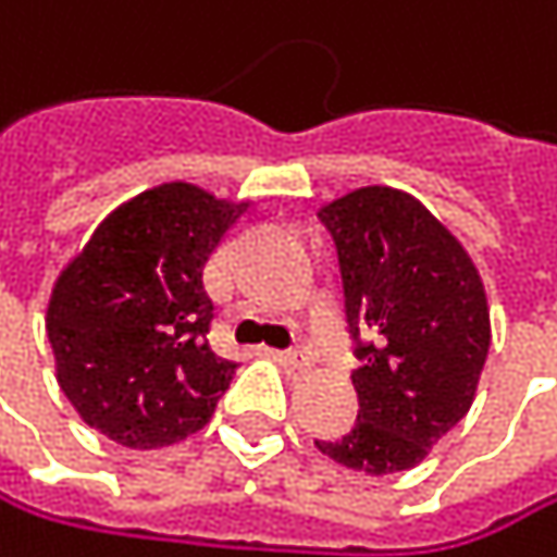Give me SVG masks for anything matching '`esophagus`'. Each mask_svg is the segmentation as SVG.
<instances>
[{
  "mask_svg": "<svg viewBox=\"0 0 557 557\" xmlns=\"http://www.w3.org/2000/svg\"><path fill=\"white\" fill-rule=\"evenodd\" d=\"M276 362H281L290 375H304L307 369H310V356L307 352H300V349H290V352H276L273 356Z\"/></svg>",
  "mask_w": 557,
  "mask_h": 557,
  "instance_id": "obj_1",
  "label": "esophagus"
}]
</instances>
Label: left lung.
Here are the masks:
<instances>
[{"label": "left lung", "mask_w": 557, "mask_h": 557, "mask_svg": "<svg viewBox=\"0 0 557 557\" xmlns=\"http://www.w3.org/2000/svg\"><path fill=\"white\" fill-rule=\"evenodd\" d=\"M320 218L339 250L362 369L352 372L356 428L317 447L372 476L411 470L476 398L490 356L480 270L463 244L401 188H356L323 205Z\"/></svg>", "instance_id": "obj_1"}]
</instances>
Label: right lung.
<instances>
[{"mask_svg":"<svg viewBox=\"0 0 557 557\" xmlns=\"http://www.w3.org/2000/svg\"><path fill=\"white\" fill-rule=\"evenodd\" d=\"M244 208L162 182L113 208L61 270L45 330L58 385L87 428L156 450L211 421L237 362L208 343L205 263Z\"/></svg>","mask_w":557,"mask_h":557,"instance_id":"right-lung-1","label":"right lung"}]
</instances>
